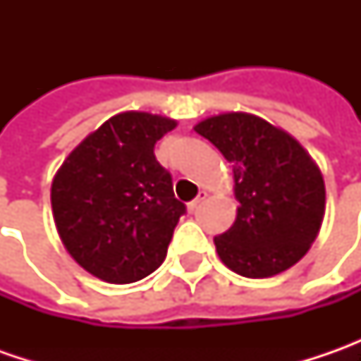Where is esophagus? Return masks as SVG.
<instances>
[{
  "instance_id": "34e87169",
  "label": "esophagus",
  "mask_w": 361,
  "mask_h": 361,
  "mask_svg": "<svg viewBox=\"0 0 361 361\" xmlns=\"http://www.w3.org/2000/svg\"><path fill=\"white\" fill-rule=\"evenodd\" d=\"M204 199H207V192H204V190H201V192H199V197H197L195 201L188 202V211H190V213H195V211L201 207L202 202H204Z\"/></svg>"
}]
</instances>
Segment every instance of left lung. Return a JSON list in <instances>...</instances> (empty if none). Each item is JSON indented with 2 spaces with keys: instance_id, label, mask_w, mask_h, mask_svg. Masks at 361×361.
Instances as JSON below:
<instances>
[{
  "instance_id": "8db88e82",
  "label": "left lung",
  "mask_w": 361,
  "mask_h": 361,
  "mask_svg": "<svg viewBox=\"0 0 361 361\" xmlns=\"http://www.w3.org/2000/svg\"><path fill=\"white\" fill-rule=\"evenodd\" d=\"M195 130L219 148L235 178L237 219L215 237L221 261L251 279L295 265L326 213V187L312 157L287 132L245 112L202 120Z\"/></svg>"
}]
</instances>
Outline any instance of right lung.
I'll return each mask as SVG.
<instances>
[{
	"mask_svg": "<svg viewBox=\"0 0 361 361\" xmlns=\"http://www.w3.org/2000/svg\"><path fill=\"white\" fill-rule=\"evenodd\" d=\"M176 122L116 114L76 146L51 183L54 221L68 253L108 283L145 279L166 257L185 202L154 145Z\"/></svg>",
	"mask_w": 361,
	"mask_h": 361,
	"instance_id": "add662e5",
	"label": "right lung"
}]
</instances>
